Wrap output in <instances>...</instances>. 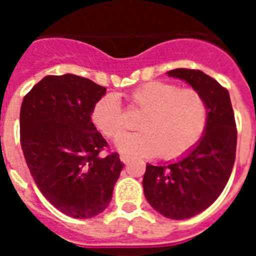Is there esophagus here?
Listing matches in <instances>:
<instances>
[{
	"instance_id": "1",
	"label": "esophagus",
	"mask_w": 256,
	"mask_h": 256,
	"mask_svg": "<svg viewBox=\"0 0 256 256\" xmlns=\"http://www.w3.org/2000/svg\"><path fill=\"white\" fill-rule=\"evenodd\" d=\"M120 160H122V162H124V164H128V162L132 160V158H130V156H126V155H120Z\"/></svg>"
}]
</instances>
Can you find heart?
<instances>
[{
	"mask_svg": "<svg viewBox=\"0 0 256 256\" xmlns=\"http://www.w3.org/2000/svg\"><path fill=\"white\" fill-rule=\"evenodd\" d=\"M130 104L144 112L134 133H123L115 148L124 155L155 156L174 159L195 146L204 133L208 106L202 94L192 88H182L162 80L144 83L126 94ZM94 126L112 138L122 132L120 102L112 94L94 104L91 112Z\"/></svg>",
	"mask_w": 256,
	"mask_h": 256,
	"instance_id": "obj_1",
	"label": "heart"
}]
</instances>
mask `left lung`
<instances>
[{
	"label": "left lung",
	"instance_id": "1",
	"mask_svg": "<svg viewBox=\"0 0 256 256\" xmlns=\"http://www.w3.org/2000/svg\"><path fill=\"white\" fill-rule=\"evenodd\" d=\"M206 101L208 122L198 144L174 162L146 165L142 186L148 204L169 219L198 216L219 198L236 159L237 130L230 94L201 70L174 69Z\"/></svg>",
	"mask_w": 256,
	"mask_h": 256
}]
</instances>
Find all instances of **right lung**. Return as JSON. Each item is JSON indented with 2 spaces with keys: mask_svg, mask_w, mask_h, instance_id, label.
<instances>
[{
  "mask_svg": "<svg viewBox=\"0 0 256 256\" xmlns=\"http://www.w3.org/2000/svg\"><path fill=\"white\" fill-rule=\"evenodd\" d=\"M106 88L74 74L47 76L20 108V144L42 195L56 209L78 219L108 206L124 164L108 148L91 120Z\"/></svg>",
  "mask_w": 256,
  "mask_h": 256,
  "instance_id": "right-lung-1",
  "label": "right lung"
}]
</instances>
